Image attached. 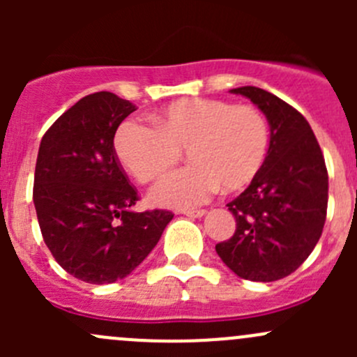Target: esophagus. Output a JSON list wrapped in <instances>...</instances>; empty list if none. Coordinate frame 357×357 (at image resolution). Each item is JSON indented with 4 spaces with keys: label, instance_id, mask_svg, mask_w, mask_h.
Returning a JSON list of instances; mask_svg holds the SVG:
<instances>
[{
    "label": "esophagus",
    "instance_id": "34e87169",
    "mask_svg": "<svg viewBox=\"0 0 357 357\" xmlns=\"http://www.w3.org/2000/svg\"><path fill=\"white\" fill-rule=\"evenodd\" d=\"M181 214H185L186 218L199 219V218H204V215H205V211H204V208H199V211H183Z\"/></svg>",
    "mask_w": 357,
    "mask_h": 357
}]
</instances>
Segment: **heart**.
I'll list each match as a JSON object with an SVG mask.
<instances>
[{
  "label": "heart",
  "instance_id": "1",
  "mask_svg": "<svg viewBox=\"0 0 357 357\" xmlns=\"http://www.w3.org/2000/svg\"><path fill=\"white\" fill-rule=\"evenodd\" d=\"M152 126L122 122L114 149L138 183L155 181L176 165L185 150L190 164L152 190L157 205L188 208L221 186L238 192L259 174L269 149V124L254 105L215 98H183L152 115Z\"/></svg>",
  "mask_w": 357,
  "mask_h": 357
}]
</instances>
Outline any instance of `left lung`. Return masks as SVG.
Segmentation results:
<instances>
[{
  "label": "left lung",
  "mask_w": 357,
  "mask_h": 357,
  "mask_svg": "<svg viewBox=\"0 0 357 357\" xmlns=\"http://www.w3.org/2000/svg\"><path fill=\"white\" fill-rule=\"evenodd\" d=\"M250 100L269 122L264 165L229 202L236 229L215 252L240 278L275 282L294 273L318 243L328 205L325 157L304 115L255 86L231 89Z\"/></svg>",
  "instance_id": "1"
}]
</instances>
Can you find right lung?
<instances>
[{"instance_id":"obj_1","label":"right lung","mask_w":357,"mask_h":357,"mask_svg":"<svg viewBox=\"0 0 357 357\" xmlns=\"http://www.w3.org/2000/svg\"><path fill=\"white\" fill-rule=\"evenodd\" d=\"M135 110L114 93H93L60 115L39 145L32 199L43 238L68 275L86 283L126 278L174 218L162 208L132 211L138 192L114 136Z\"/></svg>"}]
</instances>
